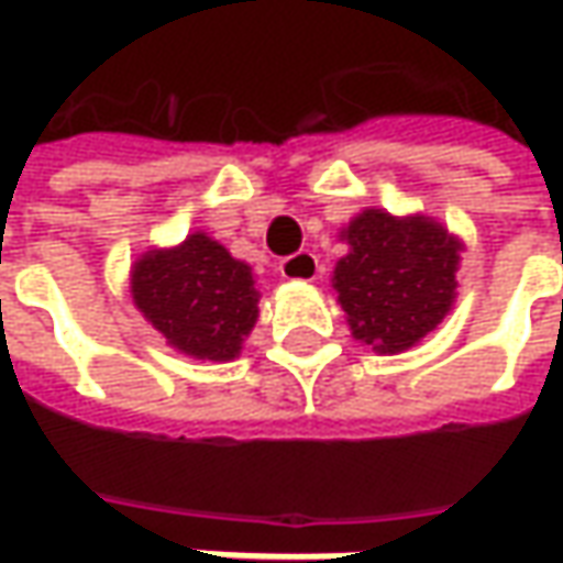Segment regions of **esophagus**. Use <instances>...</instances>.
Here are the masks:
<instances>
[{
	"label": "esophagus",
	"instance_id": "1",
	"mask_svg": "<svg viewBox=\"0 0 563 563\" xmlns=\"http://www.w3.org/2000/svg\"><path fill=\"white\" fill-rule=\"evenodd\" d=\"M278 272H282V278H291V282H316L322 266H319V260H316L313 253L300 250V253H294L288 260H282Z\"/></svg>",
	"mask_w": 563,
	"mask_h": 563
}]
</instances>
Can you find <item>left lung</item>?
<instances>
[{
	"label": "left lung",
	"mask_w": 563,
	"mask_h": 563,
	"mask_svg": "<svg viewBox=\"0 0 563 563\" xmlns=\"http://www.w3.org/2000/svg\"><path fill=\"white\" fill-rule=\"evenodd\" d=\"M347 253L335 263L332 288L351 335L376 354H400L432 335L457 297L464 241L442 222L413 212L363 209L341 228Z\"/></svg>",
	"instance_id": "left-lung-1"
}]
</instances>
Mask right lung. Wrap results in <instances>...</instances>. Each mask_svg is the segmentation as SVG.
Returning a JSON list of instances; mask_svg holds the SVG:
<instances>
[{"mask_svg": "<svg viewBox=\"0 0 563 563\" xmlns=\"http://www.w3.org/2000/svg\"><path fill=\"white\" fill-rule=\"evenodd\" d=\"M131 297L168 347L212 363L241 357L260 319L253 269L206 231L141 253L131 266Z\"/></svg>", "mask_w": 563, "mask_h": 563, "instance_id": "add662e5", "label": "right lung"}]
</instances>
